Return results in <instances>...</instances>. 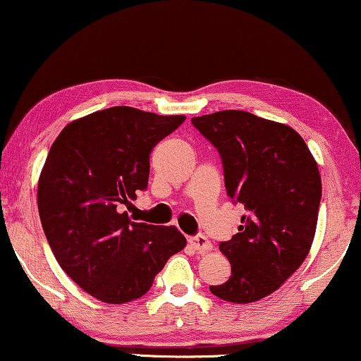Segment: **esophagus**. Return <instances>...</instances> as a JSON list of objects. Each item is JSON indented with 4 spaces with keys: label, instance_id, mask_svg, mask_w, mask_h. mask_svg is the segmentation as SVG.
<instances>
[{
    "label": "esophagus",
    "instance_id": "34e87169",
    "mask_svg": "<svg viewBox=\"0 0 361 361\" xmlns=\"http://www.w3.org/2000/svg\"><path fill=\"white\" fill-rule=\"evenodd\" d=\"M190 243L197 252H207L212 250V243L204 235H197L195 238H190Z\"/></svg>",
    "mask_w": 361,
    "mask_h": 361
}]
</instances>
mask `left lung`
I'll return each instance as SVG.
<instances>
[{"label": "left lung", "instance_id": "left-lung-1", "mask_svg": "<svg viewBox=\"0 0 361 361\" xmlns=\"http://www.w3.org/2000/svg\"><path fill=\"white\" fill-rule=\"evenodd\" d=\"M191 121L222 157L227 195L246 209L238 233L219 246L232 276L209 288L230 303H252L281 288L308 256L321 201L318 164L283 123L241 110Z\"/></svg>", "mask_w": 361, "mask_h": 361}]
</instances>
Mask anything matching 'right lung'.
Returning <instances> with one entry per match:
<instances>
[{"instance_id":"right-lung-1","label":"right lung","mask_w":361,"mask_h":361,"mask_svg":"<svg viewBox=\"0 0 361 361\" xmlns=\"http://www.w3.org/2000/svg\"><path fill=\"white\" fill-rule=\"evenodd\" d=\"M185 120L111 106L64 126L47 155L37 188L43 232L69 279L104 303L141 298L186 246L176 227L121 212L147 188L152 149Z\"/></svg>"}]
</instances>
